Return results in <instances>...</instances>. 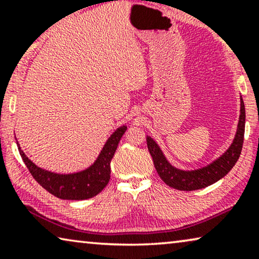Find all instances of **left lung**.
Segmentation results:
<instances>
[{"mask_svg": "<svg viewBox=\"0 0 259 259\" xmlns=\"http://www.w3.org/2000/svg\"><path fill=\"white\" fill-rule=\"evenodd\" d=\"M244 131H245V107H244V102L240 97V115L235 140L230 148L211 164L192 171L176 169L166 161L162 150L151 137H147V144L152 161H154L156 171L162 178V181L169 187L177 189V190L192 191L216 183L235 166L240 152H242Z\"/></svg>", "mask_w": 259, "mask_h": 259, "instance_id": "8db88e82", "label": "left lung"}]
</instances>
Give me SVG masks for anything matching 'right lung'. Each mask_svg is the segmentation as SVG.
I'll return each mask as SVG.
<instances>
[{
    "instance_id": "add662e5",
    "label": "right lung",
    "mask_w": 259,
    "mask_h": 259,
    "mask_svg": "<svg viewBox=\"0 0 259 259\" xmlns=\"http://www.w3.org/2000/svg\"><path fill=\"white\" fill-rule=\"evenodd\" d=\"M125 130V125L116 130L109 137L96 162L87 170L77 174L60 175L43 170L36 166L24 155V152L21 150L20 144H17V147L29 172L42 188L61 199L81 201V199L94 197L107 187L110 180V162Z\"/></svg>"
}]
</instances>
